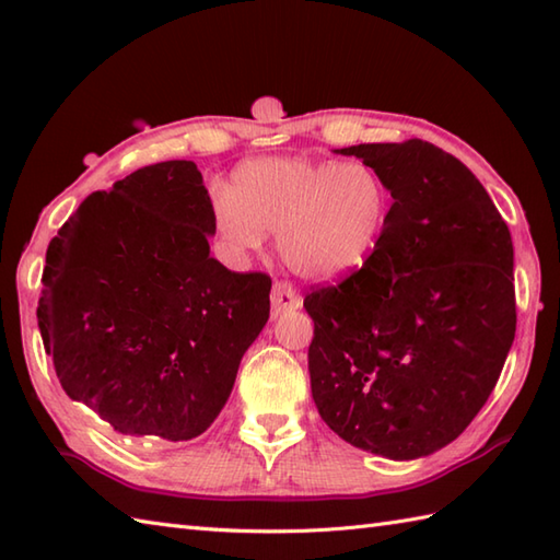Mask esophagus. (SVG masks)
Wrapping results in <instances>:
<instances>
[{
    "instance_id": "esophagus-1",
    "label": "esophagus",
    "mask_w": 560,
    "mask_h": 560,
    "mask_svg": "<svg viewBox=\"0 0 560 560\" xmlns=\"http://www.w3.org/2000/svg\"><path fill=\"white\" fill-rule=\"evenodd\" d=\"M301 295L287 281H277L271 289V311L273 315H281L287 311H299L301 307Z\"/></svg>"
}]
</instances>
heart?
<instances>
[{
    "label": "heart",
    "instance_id": "1",
    "mask_svg": "<svg viewBox=\"0 0 560 560\" xmlns=\"http://www.w3.org/2000/svg\"><path fill=\"white\" fill-rule=\"evenodd\" d=\"M213 211L231 245L255 249L277 233L281 259L305 279H337L361 269L387 229L392 195L373 165L305 156L253 159L237 165Z\"/></svg>",
    "mask_w": 560,
    "mask_h": 560
}]
</instances>
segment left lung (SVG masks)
Wrapping results in <instances>:
<instances>
[{"label":"left lung","mask_w":560,"mask_h":560,"mask_svg":"<svg viewBox=\"0 0 560 560\" xmlns=\"http://www.w3.org/2000/svg\"><path fill=\"white\" fill-rule=\"evenodd\" d=\"M337 153L373 165L395 205L371 259L303 301L315 407L353 447L428 457L479 413L513 347V237L477 175L428 141Z\"/></svg>","instance_id":"8db88e82"}]
</instances>
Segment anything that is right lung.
<instances>
[{"label":"right lung","mask_w":560,"mask_h":560,"mask_svg":"<svg viewBox=\"0 0 560 560\" xmlns=\"http://www.w3.org/2000/svg\"><path fill=\"white\" fill-rule=\"evenodd\" d=\"M213 233L197 165L165 161L93 192L47 247L45 351L67 397L115 433H205L267 325L271 279L225 269Z\"/></svg>","instance_id":"right-lung-1"}]
</instances>
